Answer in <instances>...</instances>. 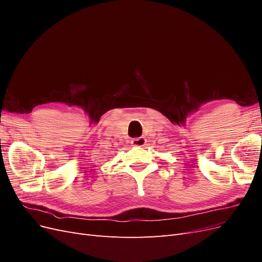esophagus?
<instances>
[{
	"label": "esophagus",
	"instance_id": "esophagus-1",
	"mask_svg": "<svg viewBox=\"0 0 262 262\" xmlns=\"http://www.w3.org/2000/svg\"><path fill=\"white\" fill-rule=\"evenodd\" d=\"M131 144L133 146H144L146 144V139L141 137V138H136L131 140Z\"/></svg>",
	"mask_w": 262,
	"mask_h": 262
}]
</instances>
